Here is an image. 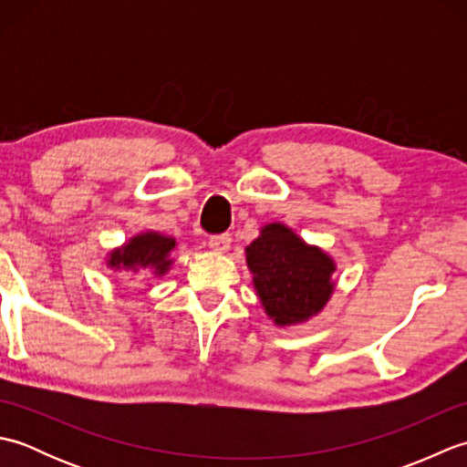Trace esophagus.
I'll return each instance as SVG.
<instances>
[{
  "label": "esophagus",
  "instance_id": "esophagus-1",
  "mask_svg": "<svg viewBox=\"0 0 467 467\" xmlns=\"http://www.w3.org/2000/svg\"><path fill=\"white\" fill-rule=\"evenodd\" d=\"M208 246H211L213 251L216 253H224L228 251V246H231V234H214L208 239Z\"/></svg>",
  "mask_w": 467,
  "mask_h": 467
}]
</instances>
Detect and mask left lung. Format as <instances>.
<instances>
[{
    "label": "left lung",
    "mask_w": 467,
    "mask_h": 467,
    "mask_svg": "<svg viewBox=\"0 0 467 467\" xmlns=\"http://www.w3.org/2000/svg\"><path fill=\"white\" fill-rule=\"evenodd\" d=\"M244 251L256 295L275 325L309 321L333 295V259L319 246L306 244L289 226H263L259 239Z\"/></svg>",
    "instance_id": "8db88e82"
}]
</instances>
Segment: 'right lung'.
Returning <instances> with one entry per match:
<instances>
[{"instance_id":"obj_1","label":"right lung","mask_w":467,"mask_h":467,"mask_svg":"<svg viewBox=\"0 0 467 467\" xmlns=\"http://www.w3.org/2000/svg\"><path fill=\"white\" fill-rule=\"evenodd\" d=\"M176 246L172 236H164L158 233H142L128 241L120 249L110 253L108 266L110 269H126V271H140L150 269L154 275L162 276L171 269V251Z\"/></svg>"}]
</instances>
